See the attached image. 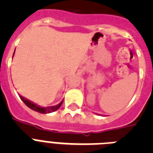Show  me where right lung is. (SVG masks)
<instances>
[{
  "mask_svg": "<svg viewBox=\"0 0 153 153\" xmlns=\"http://www.w3.org/2000/svg\"><path fill=\"white\" fill-rule=\"evenodd\" d=\"M13 54H14V53H13ZM20 98L22 100V101L24 102V103H25V105H26V106H27L28 107L30 108V109H33V110H34V111L38 112V113H53V112L56 111V110H57V109L60 107L62 102H63V101H61L60 103L57 104V105H56V106H47V107H41V106H37L36 104L32 102L31 101L25 99L24 97H21V96H20Z\"/></svg>",
  "mask_w": 153,
  "mask_h": 153,
  "instance_id": "right-lung-1",
  "label": "right lung"
}]
</instances>
